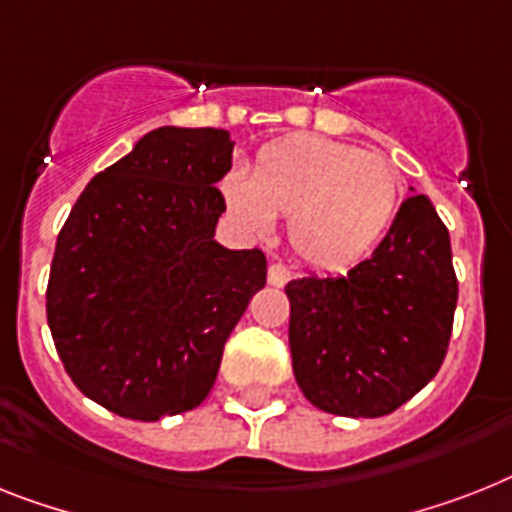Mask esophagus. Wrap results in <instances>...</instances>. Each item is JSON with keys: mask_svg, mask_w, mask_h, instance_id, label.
<instances>
[{"mask_svg": "<svg viewBox=\"0 0 512 512\" xmlns=\"http://www.w3.org/2000/svg\"><path fill=\"white\" fill-rule=\"evenodd\" d=\"M266 280H269V285H274V287L287 285V280H290V269H287L285 264H269V274H266Z\"/></svg>", "mask_w": 512, "mask_h": 512, "instance_id": "esophagus-1", "label": "esophagus"}]
</instances>
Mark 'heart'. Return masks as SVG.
Instances as JSON below:
<instances>
[{
    "label": "heart",
    "mask_w": 512,
    "mask_h": 512,
    "mask_svg": "<svg viewBox=\"0 0 512 512\" xmlns=\"http://www.w3.org/2000/svg\"><path fill=\"white\" fill-rule=\"evenodd\" d=\"M232 222L264 238L287 217L290 246L306 264L348 269L369 256L390 230L400 175L382 154L324 135L266 143L251 175L227 172L219 183Z\"/></svg>",
    "instance_id": "heart-1"
}]
</instances>
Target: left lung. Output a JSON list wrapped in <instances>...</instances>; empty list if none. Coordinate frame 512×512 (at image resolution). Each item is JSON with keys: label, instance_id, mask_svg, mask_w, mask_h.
Here are the masks:
<instances>
[{"label": "left lung", "instance_id": "obj_1", "mask_svg": "<svg viewBox=\"0 0 512 512\" xmlns=\"http://www.w3.org/2000/svg\"><path fill=\"white\" fill-rule=\"evenodd\" d=\"M285 293L293 374L308 403L335 416H387L445 361L458 303L450 232L413 193L371 259L348 274L287 282Z\"/></svg>", "mask_w": 512, "mask_h": 512}]
</instances>
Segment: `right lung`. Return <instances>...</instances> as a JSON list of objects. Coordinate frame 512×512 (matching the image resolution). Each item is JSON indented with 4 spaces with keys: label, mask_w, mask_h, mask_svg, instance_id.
Masks as SVG:
<instances>
[{
    "label": "right lung",
    "mask_w": 512,
    "mask_h": 512,
    "mask_svg": "<svg viewBox=\"0 0 512 512\" xmlns=\"http://www.w3.org/2000/svg\"><path fill=\"white\" fill-rule=\"evenodd\" d=\"M230 130L146 133L86 185L54 248L46 319L86 398L133 421L196 408L266 285V256L214 240Z\"/></svg>",
    "instance_id": "1"
}]
</instances>
